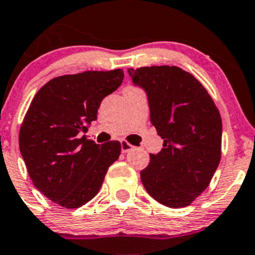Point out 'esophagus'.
<instances>
[{"mask_svg":"<svg viewBox=\"0 0 255 255\" xmlns=\"http://www.w3.org/2000/svg\"><path fill=\"white\" fill-rule=\"evenodd\" d=\"M121 147H122V152H129L130 150H133V148H134V146H133V144H130L129 142H127V141H122L121 142Z\"/></svg>","mask_w":255,"mask_h":255,"instance_id":"obj_1","label":"esophagus"}]
</instances>
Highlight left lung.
<instances>
[{
  "mask_svg": "<svg viewBox=\"0 0 255 255\" xmlns=\"http://www.w3.org/2000/svg\"><path fill=\"white\" fill-rule=\"evenodd\" d=\"M147 94L150 119L164 139L141 171L144 189L170 208L189 206L205 192L221 160V116L203 85L176 66L128 68Z\"/></svg>",
  "mask_w": 255,
  "mask_h": 255,
  "instance_id": "left-lung-1",
  "label": "left lung"
}]
</instances>
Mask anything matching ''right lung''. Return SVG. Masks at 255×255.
<instances>
[{"label": "right lung", "instance_id": "1", "mask_svg": "<svg viewBox=\"0 0 255 255\" xmlns=\"http://www.w3.org/2000/svg\"><path fill=\"white\" fill-rule=\"evenodd\" d=\"M123 77L121 68L58 76L31 100L20 127V152L36 189L62 207L79 208L93 199L121 155L119 141L100 146L80 134Z\"/></svg>", "mask_w": 255, "mask_h": 255}]
</instances>
